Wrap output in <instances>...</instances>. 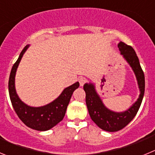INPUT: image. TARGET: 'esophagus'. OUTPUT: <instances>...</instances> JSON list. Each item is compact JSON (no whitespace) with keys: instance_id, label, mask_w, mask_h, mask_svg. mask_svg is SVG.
I'll list each match as a JSON object with an SVG mask.
<instances>
[{"instance_id":"esophagus-1","label":"esophagus","mask_w":155,"mask_h":155,"mask_svg":"<svg viewBox=\"0 0 155 155\" xmlns=\"http://www.w3.org/2000/svg\"><path fill=\"white\" fill-rule=\"evenodd\" d=\"M85 82H86V79L84 78H79V83H80V86L84 85Z\"/></svg>"}]
</instances>
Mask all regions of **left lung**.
<instances>
[{
  "label": "left lung",
  "mask_w": 155,
  "mask_h": 155,
  "mask_svg": "<svg viewBox=\"0 0 155 155\" xmlns=\"http://www.w3.org/2000/svg\"><path fill=\"white\" fill-rule=\"evenodd\" d=\"M117 46L120 54L130 65L136 77L140 91V94L136 102L125 111H113L105 106L97 92L96 87L94 83L89 82L84 84V90L86 93V105L91 120L99 128L108 132L120 130L124 128L129 123H130L139 110L145 90L144 74L136 52L131 46L123 42H119Z\"/></svg>",
  "instance_id": "8db88e82"
}]
</instances>
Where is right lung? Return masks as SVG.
Segmentation results:
<instances>
[{"label": "right lung", "mask_w": 155, "mask_h": 155, "mask_svg": "<svg viewBox=\"0 0 155 155\" xmlns=\"http://www.w3.org/2000/svg\"><path fill=\"white\" fill-rule=\"evenodd\" d=\"M29 46V44L25 46L12 67L8 81V91L11 102L19 119L29 128L39 131H46L63 120L72 94L74 90L78 88L79 82L77 81L72 85L65 87L56 99L42 106L34 107L22 102L16 91L15 75L20 61Z\"/></svg>", "instance_id": "1"}]
</instances>
